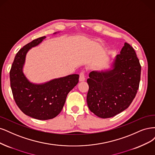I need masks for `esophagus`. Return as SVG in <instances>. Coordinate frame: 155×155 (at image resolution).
<instances>
[{"label":"esophagus","instance_id":"esophagus-1","mask_svg":"<svg viewBox=\"0 0 155 155\" xmlns=\"http://www.w3.org/2000/svg\"><path fill=\"white\" fill-rule=\"evenodd\" d=\"M85 81V74L84 72L82 71L81 73H80V77H79V81L80 82H82Z\"/></svg>","mask_w":155,"mask_h":155}]
</instances>
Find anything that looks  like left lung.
Returning a JSON list of instances; mask_svg holds the SVG:
<instances>
[{
  "label": "left lung",
  "instance_id": "left-lung-1",
  "mask_svg": "<svg viewBox=\"0 0 155 155\" xmlns=\"http://www.w3.org/2000/svg\"><path fill=\"white\" fill-rule=\"evenodd\" d=\"M140 73L135 51L125 42L109 68L89 74L87 103L89 110L100 118H107L126 109L136 96Z\"/></svg>",
  "mask_w": 155,
  "mask_h": 155
}]
</instances>
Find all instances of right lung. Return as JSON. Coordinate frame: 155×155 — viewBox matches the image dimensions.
Here are the masks:
<instances>
[{"label": "right lung", "mask_w": 155, "mask_h": 155, "mask_svg": "<svg viewBox=\"0 0 155 155\" xmlns=\"http://www.w3.org/2000/svg\"><path fill=\"white\" fill-rule=\"evenodd\" d=\"M46 38L44 36L33 40L20 49L9 73L12 93L18 107L25 114L41 120L52 119L61 113L68 94L78 84L79 78V74H72L37 84L27 78L23 71L26 54Z\"/></svg>", "instance_id": "add662e5"}]
</instances>
